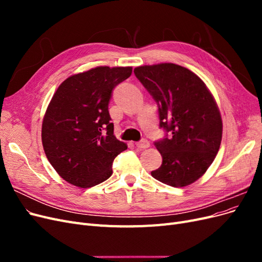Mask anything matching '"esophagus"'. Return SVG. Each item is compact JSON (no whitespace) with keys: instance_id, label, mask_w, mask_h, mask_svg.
<instances>
[{"instance_id":"1","label":"esophagus","mask_w":262,"mask_h":262,"mask_svg":"<svg viewBox=\"0 0 262 262\" xmlns=\"http://www.w3.org/2000/svg\"><path fill=\"white\" fill-rule=\"evenodd\" d=\"M136 146L139 148H147L149 146V142L146 139H142L141 141L137 142Z\"/></svg>"}]
</instances>
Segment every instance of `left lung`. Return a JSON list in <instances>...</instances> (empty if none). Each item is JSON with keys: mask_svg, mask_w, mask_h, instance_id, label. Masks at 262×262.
<instances>
[{"mask_svg": "<svg viewBox=\"0 0 262 262\" xmlns=\"http://www.w3.org/2000/svg\"><path fill=\"white\" fill-rule=\"evenodd\" d=\"M134 74L156 101L166 132L154 142L163 162L150 175L171 187L192 184L210 167L221 145L223 124L215 99L199 76L173 63L139 67Z\"/></svg>", "mask_w": 262, "mask_h": 262, "instance_id": "8db88e82", "label": "left lung"}]
</instances>
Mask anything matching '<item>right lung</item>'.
Wrapping results in <instances>:
<instances>
[{"mask_svg": "<svg viewBox=\"0 0 262 262\" xmlns=\"http://www.w3.org/2000/svg\"><path fill=\"white\" fill-rule=\"evenodd\" d=\"M131 67H97L70 76L54 93L42 121L47 158L69 184L90 188L107 180L113 162L126 149L117 140L108 105Z\"/></svg>", "mask_w": 262, "mask_h": 262, "instance_id": "right-lung-1", "label": "right lung"}]
</instances>
